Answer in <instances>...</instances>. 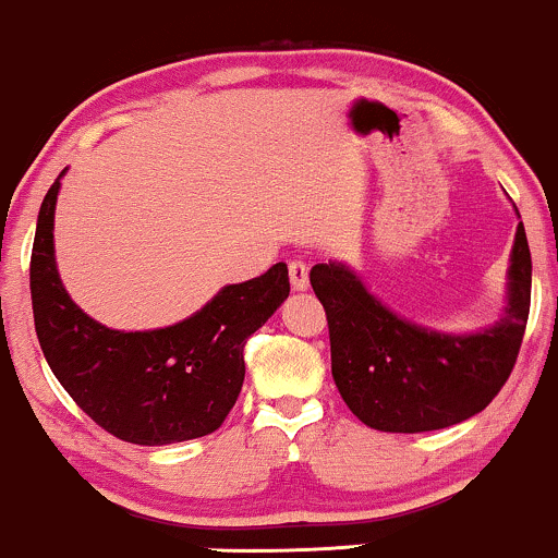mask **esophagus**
I'll use <instances>...</instances> for the list:
<instances>
[{
	"mask_svg": "<svg viewBox=\"0 0 558 558\" xmlns=\"http://www.w3.org/2000/svg\"><path fill=\"white\" fill-rule=\"evenodd\" d=\"M290 284L294 292H303L307 290V284H311V279H307V266L303 260H292L290 264Z\"/></svg>",
	"mask_w": 558,
	"mask_h": 558,
	"instance_id": "obj_1",
	"label": "esophagus"
}]
</instances>
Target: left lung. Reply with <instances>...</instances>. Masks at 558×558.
<instances>
[{
    "label": "left lung",
    "mask_w": 558,
    "mask_h": 558,
    "mask_svg": "<svg viewBox=\"0 0 558 558\" xmlns=\"http://www.w3.org/2000/svg\"><path fill=\"white\" fill-rule=\"evenodd\" d=\"M311 284L329 318L333 384L352 415L386 434H423L477 415L507 384L527 326L533 260L520 221L501 318L468 333L399 316L342 260L313 266Z\"/></svg>",
    "instance_id": "left-lung-1"
}]
</instances>
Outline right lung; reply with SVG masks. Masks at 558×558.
<instances>
[{
	"label": "right lung",
	"mask_w": 558,
	"mask_h": 558,
	"mask_svg": "<svg viewBox=\"0 0 558 558\" xmlns=\"http://www.w3.org/2000/svg\"><path fill=\"white\" fill-rule=\"evenodd\" d=\"M64 172L41 203L31 255L33 320L51 373L90 421L122 441L163 447L214 434L245 381L247 337L290 298L287 264L221 287L201 311L163 329H109L72 303L57 271Z\"/></svg>",
	"instance_id": "add662e5"
}]
</instances>
